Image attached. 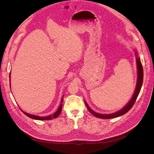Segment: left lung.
<instances>
[{"label": "left lung", "mask_w": 154, "mask_h": 154, "mask_svg": "<svg viewBox=\"0 0 154 154\" xmlns=\"http://www.w3.org/2000/svg\"><path fill=\"white\" fill-rule=\"evenodd\" d=\"M136 62H137V84H136V90H135L134 94L132 96V97L130 100V101L127 103V105H126L124 108H123L122 110H120L116 112H114L113 114H101L95 112L94 111H93L89 106H88L87 103L85 101V105L87 107L88 110H89L90 112L94 116L97 118H101V119H110V118H117L119 117L120 116H122L125 114V113H127V112H128L130 109H131L132 107L133 106L134 104L136 102L137 97L139 94V92L141 91V88L142 87L143 84V66L141 62L140 61V59L139 58L136 57Z\"/></svg>", "instance_id": "1"}]
</instances>
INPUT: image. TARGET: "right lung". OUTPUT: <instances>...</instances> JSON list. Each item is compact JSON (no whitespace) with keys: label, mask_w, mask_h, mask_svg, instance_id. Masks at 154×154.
Listing matches in <instances>:
<instances>
[{"label":"right lung","mask_w":154,"mask_h":154,"mask_svg":"<svg viewBox=\"0 0 154 154\" xmlns=\"http://www.w3.org/2000/svg\"><path fill=\"white\" fill-rule=\"evenodd\" d=\"M11 85V84H10ZM11 87V86H10ZM63 97L62 98V101H61V104H60V106L58 109L57 110V111L56 112L53 114V115H51V116H46V117H40V116H35V115H32V114H27L26 112H23V113H24L25 115H26L27 116H28V117H29L30 118H32V119H36V120H50V119H54V118H57L58 116L60 114V113H61V111H62V102H63Z\"/></svg>","instance_id":"1"}]
</instances>
